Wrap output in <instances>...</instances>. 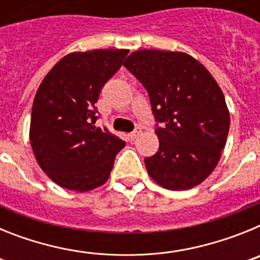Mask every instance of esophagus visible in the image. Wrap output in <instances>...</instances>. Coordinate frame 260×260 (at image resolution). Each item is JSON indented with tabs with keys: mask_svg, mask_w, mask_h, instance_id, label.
Returning a JSON list of instances; mask_svg holds the SVG:
<instances>
[{
	"mask_svg": "<svg viewBox=\"0 0 260 260\" xmlns=\"http://www.w3.org/2000/svg\"><path fill=\"white\" fill-rule=\"evenodd\" d=\"M141 134H142V130L139 127H138V128H135V130L132 133V134H130V138H132L133 141H134V139H137L138 137H141Z\"/></svg>",
	"mask_w": 260,
	"mask_h": 260,
	"instance_id": "34e87169",
	"label": "esophagus"
}]
</instances>
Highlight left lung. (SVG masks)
I'll return each instance as SVG.
<instances>
[{"label": "left lung", "mask_w": 260, "mask_h": 260, "mask_svg": "<svg viewBox=\"0 0 260 260\" xmlns=\"http://www.w3.org/2000/svg\"><path fill=\"white\" fill-rule=\"evenodd\" d=\"M123 66L150 96L158 151L144 158L157 185L181 191L203 182L221 157L231 116L221 88L198 59L185 52L141 49Z\"/></svg>", "instance_id": "1"}]
</instances>
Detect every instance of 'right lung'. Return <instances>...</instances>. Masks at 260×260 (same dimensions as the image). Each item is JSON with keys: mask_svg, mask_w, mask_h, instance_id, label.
<instances>
[{"mask_svg": "<svg viewBox=\"0 0 260 260\" xmlns=\"http://www.w3.org/2000/svg\"><path fill=\"white\" fill-rule=\"evenodd\" d=\"M127 49L73 52L45 75L32 104L29 141L50 180L71 191L104 185L125 142L96 127L95 104L117 73Z\"/></svg>", "mask_w": 260, "mask_h": 260, "instance_id": "obj_1", "label": "right lung"}]
</instances>
